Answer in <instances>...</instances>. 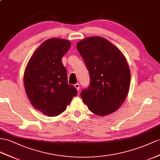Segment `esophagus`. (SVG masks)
<instances>
[{
  "label": "esophagus",
  "mask_w": 160,
  "mask_h": 160,
  "mask_svg": "<svg viewBox=\"0 0 160 160\" xmlns=\"http://www.w3.org/2000/svg\"><path fill=\"white\" fill-rule=\"evenodd\" d=\"M74 87H76V88L78 90V91H79V90H80V84L78 83H76V84H74Z\"/></svg>",
  "instance_id": "obj_1"
}]
</instances>
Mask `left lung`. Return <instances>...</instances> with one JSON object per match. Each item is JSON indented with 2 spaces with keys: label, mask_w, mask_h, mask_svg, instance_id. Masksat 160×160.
<instances>
[{
  "label": "left lung",
  "mask_w": 160,
  "mask_h": 160,
  "mask_svg": "<svg viewBox=\"0 0 160 160\" xmlns=\"http://www.w3.org/2000/svg\"><path fill=\"white\" fill-rule=\"evenodd\" d=\"M90 76V84L80 92L88 109L104 116L124 103L130 83L128 65L121 51L102 37L85 38L77 44Z\"/></svg>",
  "instance_id": "8db88e82"
}]
</instances>
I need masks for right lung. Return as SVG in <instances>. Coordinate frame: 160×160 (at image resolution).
I'll use <instances>...</instances> for the list:
<instances>
[{
  "label": "right lung",
  "mask_w": 160,
  "mask_h": 160,
  "mask_svg": "<svg viewBox=\"0 0 160 160\" xmlns=\"http://www.w3.org/2000/svg\"><path fill=\"white\" fill-rule=\"evenodd\" d=\"M71 47L69 41L48 39L40 45L28 61L24 72V87L34 107L48 116L66 109L78 91L68 84L62 57Z\"/></svg>",
  "instance_id": "obj_1"
}]
</instances>
